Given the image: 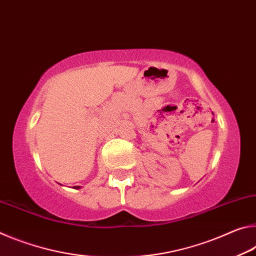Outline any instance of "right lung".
Masks as SVG:
<instances>
[{
  "label": "right lung",
  "instance_id": "add662e5",
  "mask_svg": "<svg viewBox=\"0 0 256 256\" xmlns=\"http://www.w3.org/2000/svg\"><path fill=\"white\" fill-rule=\"evenodd\" d=\"M74 187H76V188H79V187H78V186H74Z\"/></svg>",
  "mask_w": 256,
  "mask_h": 256
}]
</instances>
